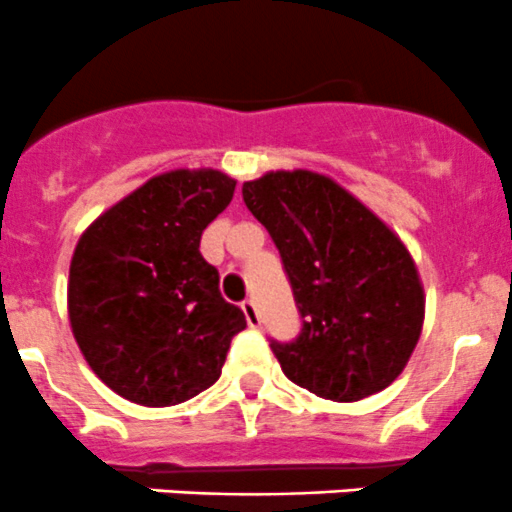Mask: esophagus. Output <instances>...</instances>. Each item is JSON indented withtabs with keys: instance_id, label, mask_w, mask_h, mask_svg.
<instances>
[{
	"instance_id": "34e87169",
	"label": "esophagus",
	"mask_w": 512,
	"mask_h": 512,
	"mask_svg": "<svg viewBox=\"0 0 512 512\" xmlns=\"http://www.w3.org/2000/svg\"><path fill=\"white\" fill-rule=\"evenodd\" d=\"M241 311H244L246 321H249V326H251V328H258V326H261V316H258L256 303H254V301H244V303H241Z\"/></svg>"
}]
</instances>
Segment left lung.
Returning <instances> with one entry per match:
<instances>
[{
    "instance_id": "8db88e82",
    "label": "left lung",
    "mask_w": 512,
    "mask_h": 512,
    "mask_svg": "<svg viewBox=\"0 0 512 512\" xmlns=\"http://www.w3.org/2000/svg\"><path fill=\"white\" fill-rule=\"evenodd\" d=\"M241 194L271 234L303 318L296 341H271L288 381L338 403L391 386L426 316L406 244L316 171H268L246 181Z\"/></svg>"
}]
</instances>
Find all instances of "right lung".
<instances>
[{"mask_svg":"<svg viewBox=\"0 0 512 512\" xmlns=\"http://www.w3.org/2000/svg\"><path fill=\"white\" fill-rule=\"evenodd\" d=\"M216 169L154 176L106 209L69 266V323L91 371L121 398L164 408L214 386L244 311L219 293L199 244L231 204Z\"/></svg>","mask_w":512,"mask_h":512,"instance_id":"right-lung-1","label":"right lung"}]
</instances>
